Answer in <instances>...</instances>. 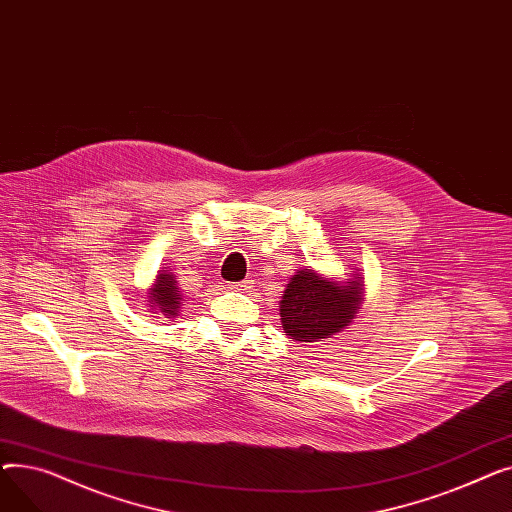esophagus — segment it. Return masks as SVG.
Masks as SVG:
<instances>
[{
	"mask_svg": "<svg viewBox=\"0 0 512 512\" xmlns=\"http://www.w3.org/2000/svg\"><path fill=\"white\" fill-rule=\"evenodd\" d=\"M228 288H230L232 292H242V290H249V288H251V280H245V282H232V284H228Z\"/></svg>",
	"mask_w": 512,
	"mask_h": 512,
	"instance_id": "esophagus-1",
	"label": "esophagus"
}]
</instances>
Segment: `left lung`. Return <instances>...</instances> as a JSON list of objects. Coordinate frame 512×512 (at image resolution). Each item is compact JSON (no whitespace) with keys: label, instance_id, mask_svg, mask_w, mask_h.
Returning <instances> with one entry per match:
<instances>
[{"label":"left lung","instance_id":"obj_1","mask_svg":"<svg viewBox=\"0 0 512 512\" xmlns=\"http://www.w3.org/2000/svg\"><path fill=\"white\" fill-rule=\"evenodd\" d=\"M363 297L361 270H355L348 280H336L313 267H299L280 299L282 328L297 342L332 338L355 321Z\"/></svg>","mask_w":512,"mask_h":512}]
</instances>
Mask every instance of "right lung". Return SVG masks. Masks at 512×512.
<instances>
[{
    "mask_svg": "<svg viewBox=\"0 0 512 512\" xmlns=\"http://www.w3.org/2000/svg\"><path fill=\"white\" fill-rule=\"evenodd\" d=\"M143 299L147 301V307L151 313L166 315L170 319L178 317L182 309V290L172 270H168V267L157 270L153 284L143 292Z\"/></svg>",
    "mask_w": 512,
    "mask_h": 512,
    "instance_id": "add662e5",
    "label": "right lung"
}]
</instances>
